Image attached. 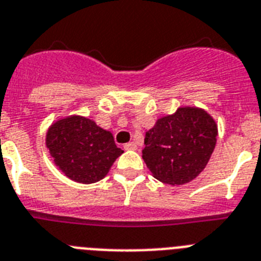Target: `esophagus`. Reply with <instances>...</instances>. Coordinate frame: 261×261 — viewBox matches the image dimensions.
<instances>
[{"mask_svg": "<svg viewBox=\"0 0 261 261\" xmlns=\"http://www.w3.org/2000/svg\"><path fill=\"white\" fill-rule=\"evenodd\" d=\"M124 149H137V143H134V142H130V143H126L123 146Z\"/></svg>", "mask_w": 261, "mask_h": 261, "instance_id": "34e87169", "label": "esophagus"}]
</instances>
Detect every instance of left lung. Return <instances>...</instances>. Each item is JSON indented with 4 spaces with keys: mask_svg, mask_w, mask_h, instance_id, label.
Wrapping results in <instances>:
<instances>
[{
    "mask_svg": "<svg viewBox=\"0 0 261 261\" xmlns=\"http://www.w3.org/2000/svg\"><path fill=\"white\" fill-rule=\"evenodd\" d=\"M217 135V124L205 110L180 108L174 114L158 119L146 133L142 158L159 181L187 184L206 167Z\"/></svg>",
    "mask_w": 261,
    "mask_h": 261,
    "instance_id": "left-lung-1",
    "label": "left lung"
}]
</instances>
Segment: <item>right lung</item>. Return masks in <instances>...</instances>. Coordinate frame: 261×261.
<instances>
[{"instance_id":"obj_1","label":"right lung","mask_w":261,"mask_h":261,"mask_svg":"<svg viewBox=\"0 0 261 261\" xmlns=\"http://www.w3.org/2000/svg\"><path fill=\"white\" fill-rule=\"evenodd\" d=\"M47 148L60 171L71 180L92 184L102 180L118 156L112 133L85 117H68L48 128Z\"/></svg>"}]
</instances>
